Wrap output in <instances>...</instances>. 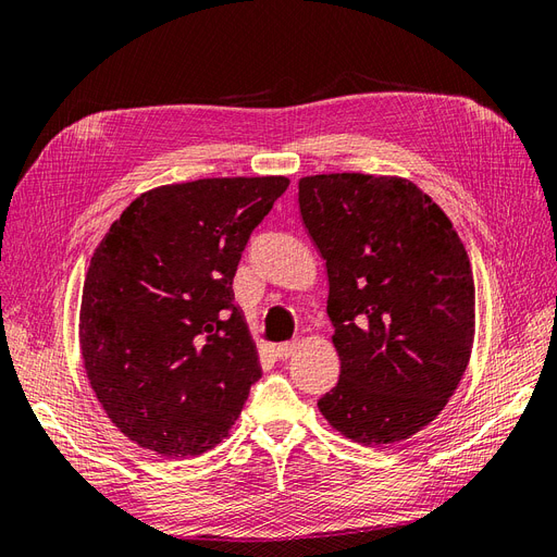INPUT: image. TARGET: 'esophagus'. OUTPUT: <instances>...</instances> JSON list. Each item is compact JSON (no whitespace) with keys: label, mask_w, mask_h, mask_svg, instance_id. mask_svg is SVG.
<instances>
[{"label":"esophagus","mask_w":557,"mask_h":557,"mask_svg":"<svg viewBox=\"0 0 557 557\" xmlns=\"http://www.w3.org/2000/svg\"><path fill=\"white\" fill-rule=\"evenodd\" d=\"M297 348H299L297 342H283V344L276 346V358H278V360H288Z\"/></svg>","instance_id":"obj_1"}]
</instances>
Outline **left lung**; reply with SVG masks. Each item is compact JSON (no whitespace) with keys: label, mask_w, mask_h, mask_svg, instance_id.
I'll return each mask as SVG.
<instances>
[{"label":"left lung","mask_w":557,"mask_h":557,"mask_svg":"<svg viewBox=\"0 0 557 557\" xmlns=\"http://www.w3.org/2000/svg\"><path fill=\"white\" fill-rule=\"evenodd\" d=\"M299 215L325 260L339 381L318 399L358 444H395L440 416L474 342V276L446 213L393 176L299 178Z\"/></svg>","instance_id":"obj_1"}]
</instances>
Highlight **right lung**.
Here are the masks:
<instances>
[{"instance_id": "obj_1", "label": "right lung", "mask_w": 557, "mask_h": 557, "mask_svg": "<svg viewBox=\"0 0 557 557\" xmlns=\"http://www.w3.org/2000/svg\"><path fill=\"white\" fill-rule=\"evenodd\" d=\"M288 185L285 176L162 185L134 199L97 246L81 299L83 364L134 444L193 458L239 418L260 364L232 278Z\"/></svg>"}]
</instances>
